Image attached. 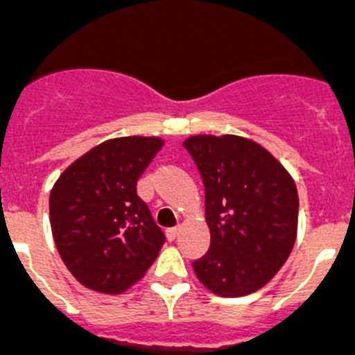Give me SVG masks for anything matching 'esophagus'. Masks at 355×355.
Masks as SVG:
<instances>
[{"label": "esophagus", "mask_w": 355, "mask_h": 355, "mask_svg": "<svg viewBox=\"0 0 355 355\" xmlns=\"http://www.w3.org/2000/svg\"><path fill=\"white\" fill-rule=\"evenodd\" d=\"M178 232H180V228H168V230H166V237H168V241H175V239L178 237Z\"/></svg>", "instance_id": "34e87169"}]
</instances>
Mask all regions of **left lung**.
<instances>
[{"label":"left lung","instance_id":"left-lung-1","mask_svg":"<svg viewBox=\"0 0 355 355\" xmlns=\"http://www.w3.org/2000/svg\"><path fill=\"white\" fill-rule=\"evenodd\" d=\"M205 187L210 248L193 261L198 279L221 297L267 285L292 253L299 196L270 152L241 136H191L184 141Z\"/></svg>","mask_w":355,"mask_h":355}]
</instances>
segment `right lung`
<instances>
[{
	"instance_id": "1",
	"label": "right lung",
	"mask_w": 355,
	"mask_h": 355,
	"mask_svg": "<svg viewBox=\"0 0 355 355\" xmlns=\"http://www.w3.org/2000/svg\"><path fill=\"white\" fill-rule=\"evenodd\" d=\"M161 138L107 139L60 175L49 198L51 230L67 269L88 288L122 293L145 276L164 244L136 185Z\"/></svg>"
}]
</instances>
